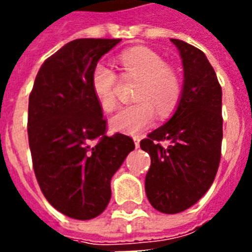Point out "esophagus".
I'll use <instances>...</instances> for the list:
<instances>
[{"label": "esophagus", "mask_w": 252, "mask_h": 252, "mask_svg": "<svg viewBox=\"0 0 252 252\" xmlns=\"http://www.w3.org/2000/svg\"><path fill=\"white\" fill-rule=\"evenodd\" d=\"M133 142H135V146H136V148L139 147V142H140V136H133Z\"/></svg>", "instance_id": "esophagus-1"}]
</instances>
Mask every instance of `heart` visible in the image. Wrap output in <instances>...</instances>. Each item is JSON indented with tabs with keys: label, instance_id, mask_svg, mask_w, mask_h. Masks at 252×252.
Segmentation results:
<instances>
[{
	"label": "heart",
	"instance_id": "b5f03b06",
	"mask_svg": "<svg viewBox=\"0 0 252 252\" xmlns=\"http://www.w3.org/2000/svg\"><path fill=\"white\" fill-rule=\"evenodd\" d=\"M119 67L124 79H135L137 85L132 98L136 104L121 109L110 120L113 129L126 133H137L147 128L155 119L174 113L182 97V79L163 58L150 48L135 47L119 55ZM117 77L113 68L99 62L90 75V86L99 108L113 112L117 108L116 98Z\"/></svg>",
	"mask_w": 252,
	"mask_h": 252
}]
</instances>
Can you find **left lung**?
I'll use <instances>...</instances> for the list:
<instances>
[{
	"mask_svg": "<svg viewBox=\"0 0 252 252\" xmlns=\"http://www.w3.org/2000/svg\"><path fill=\"white\" fill-rule=\"evenodd\" d=\"M185 85L174 116L150 132L140 147L151 157L146 175L150 204L162 213H180L194 205L215 181L221 158V86L197 47L178 39ZM166 141V146L161 142Z\"/></svg>",
	"mask_w": 252,
	"mask_h": 252,
	"instance_id": "8db88e82",
	"label": "left lung"
}]
</instances>
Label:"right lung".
Instances as JSON below:
<instances>
[{
  "mask_svg": "<svg viewBox=\"0 0 252 252\" xmlns=\"http://www.w3.org/2000/svg\"><path fill=\"white\" fill-rule=\"evenodd\" d=\"M121 39H77L47 58L28 105V142L40 190L55 209L90 220L110 200V180L135 148L131 136H108L90 86L99 58Z\"/></svg>",
  "mask_w": 252,
  "mask_h": 252,
  "instance_id": "1",
  "label": "right lung"
}]
</instances>
